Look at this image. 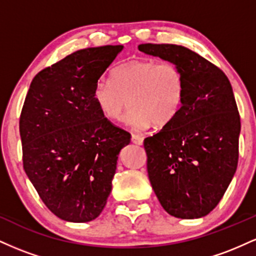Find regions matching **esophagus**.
Segmentation results:
<instances>
[{"label":"esophagus","mask_w":256,"mask_h":256,"mask_svg":"<svg viewBox=\"0 0 256 256\" xmlns=\"http://www.w3.org/2000/svg\"><path fill=\"white\" fill-rule=\"evenodd\" d=\"M131 140H132V143H134V144L137 146L143 144V137L140 136V134H132Z\"/></svg>","instance_id":"obj_1"}]
</instances>
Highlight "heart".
<instances>
[{
	"mask_svg": "<svg viewBox=\"0 0 256 256\" xmlns=\"http://www.w3.org/2000/svg\"><path fill=\"white\" fill-rule=\"evenodd\" d=\"M184 91V74L176 64L132 58L112 72L110 80L96 83L92 100L110 122L122 119L128 101L126 122L134 130H144L152 122L156 126L170 124L180 110Z\"/></svg>",
	"mask_w": 256,
	"mask_h": 256,
	"instance_id": "heart-1",
	"label": "heart"
}]
</instances>
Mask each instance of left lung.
Instances as JSON below:
<instances>
[{
  "label": "left lung",
  "instance_id": "left-lung-1",
  "mask_svg": "<svg viewBox=\"0 0 256 256\" xmlns=\"http://www.w3.org/2000/svg\"><path fill=\"white\" fill-rule=\"evenodd\" d=\"M138 50L176 64L185 79L177 116L143 142L152 190L171 216L202 218L224 196L238 162L240 120L230 80L183 46L146 43Z\"/></svg>",
  "mask_w": 256,
  "mask_h": 256
}]
</instances>
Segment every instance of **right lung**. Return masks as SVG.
I'll use <instances>...</instances> for the list:
<instances>
[{"label": "right lung", "instance_id": "1", "mask_svg": "<svg viewBox=\"0 0 256 256\" xmlns=\"http://www.w3.org/2000/svg\"><path fill=\"white\" fill-rule=\"evenodd\" d=\"M124 46L80 49L34 78L20 116L22 164L44 204L86 222L104 210L131 134L106 119L94 88Z\"/></svg>", "mask_w": 256, "mask_h": 256}]
</instances>
